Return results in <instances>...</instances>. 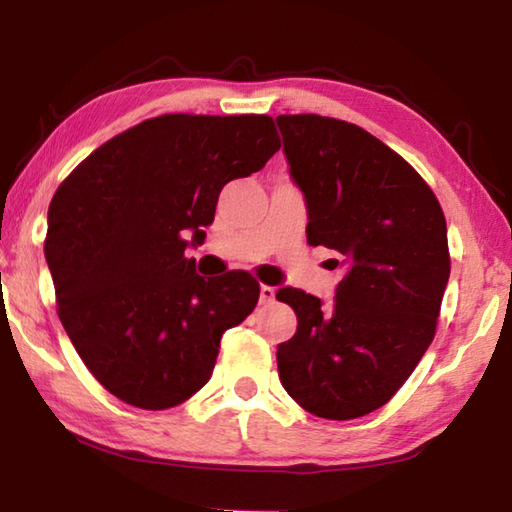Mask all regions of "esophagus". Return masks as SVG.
I'll return each instance as SVG.
<instances>
[{
    "instance_id": "34e87169",
    "label": "esophagus",
    "mask_w": 512,
    "mask_h": 512,
    "mask_svg": "<svg viewBox=\"0 0 512 512\" xmlns=\"http://www.w3.org/2000/svg\"><path fill=\"white\" fill-rule=\"evenodd\" d=\"M273 300H275V289L268 287V284H262V287H259V302H262V305H271Z\"/></svg>"
}]
</instances>
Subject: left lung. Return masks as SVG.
<instances>
[{
	"label": "left lung",
	"instance_id": "left-lung-1",
	"mask_svg": "<svg viewBox=\"0 0 512 512\" xmlns=\"http://www.w3.org/2000/svg\"><path fill=\"white\" fill-rule=\"evenodd\" d=\"M277 126L307 201V241L345 264L332 309L277 291L298 316L277 372L305 411L354 420L391 400L433 341L452 266L445 214L400 153L350 121L280 115Z\"/></svg>",
	"mask_w": 512,
	"mask_h": 512
}]
</instances>
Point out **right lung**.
<instances>
[{
	"label": "right lung",
	"mask_w": 512,
	"mask_h": 512,
	"mask_svg": "<svg viewBox=\"0 0 512 512\" xmlns=\"http://www.w3.org/2000/svg\"><path fill=\"white\" fill-rule=\"evenodd\" d=\"M280 146L268 115L173 112L101 144L56 189L45 257L58 318L121 402L162 411L189 400L212 377L225 329L255 309V277L203 280L185 237L201 244L223 185Z\"/></svg>",
	"instance_id": "add662e5"
}]
</instances>
